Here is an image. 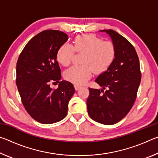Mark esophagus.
<instances>
[{
    "label": "esophagus",
    "mask_w": 158,
    "mask_h": 158,
    "mask_svg": "<svg viewBox=\"0 0 158 158\" xmlns=\"http://www.w3.org/2000/svg\"><path fill=\"white\" fill-rule=\"evenodd\" d=\"M81 86H80V85H74V89H75V90H79L80 89H81Z\"/></svg>",
    "instance_id": "esophagus-1"
}]
</instances>
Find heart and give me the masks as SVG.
<instances>
[{"label":"heart","mask_w":158,"mask_h":158,"mask_svg":"<svg viewBox=\"0 0 158 158\" xmlns=\"http://www.w3.org/2000/svg\"><path fill=\"white\" fill-rule=\"evenodd\" d=\"M84 53L83 65L73 66L67 69L64 77L68 81L77 85L85 84L93 71L102 73L113 63L116 57V48L110 42H103L95 35L89 34L76 37L74 45L65 43L61 45L56 53L58 62L63 66L70 64L74 53Z\"/></svg>","instance_id":"heart-1"}]
</instances>
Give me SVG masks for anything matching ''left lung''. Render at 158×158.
<instances>
[{
  "instance_id": "1",
  "label": "left lung",
  "mask_w": 158,
  "mask_h": 158,
  "mask_svg": "<svg viewBox=\"0 0 158 158\" xmlns=\"http://www.w3.org/2000/svg\"><path fill=\"white\" fill-rule=\"evenodd\" d=\"M100 31L111 37L116 57L107 70L95 80L102 89H89L87 109L95 121L113 125L123 118L135 103L141 78L139 60L135 49L124 37L111 29Z\"/></svg>"
}]
</instances>
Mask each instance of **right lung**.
Listing matches in <instances>:
<instances>
[{
  "instance_id": "obj_1",
  "label": "right lung",
  "mask_w": 158,
  "mask_h": 158,
  "mask_svg": "<svg viewBox=\"0 0 158 158\" xmlns=\"http://www.w3.org/2000/svg\"><path fill=\"white\" fill-rule=\"evenodd\" d=\"M68 40L63 32L44 31L26 44L18 58L16 83L21 101L29 115L41 123L63 120L74 93L73 84L65 80L56 89L50 86L51 82L61 79L56 53Z\"/></svg>"
}]
</instances>
